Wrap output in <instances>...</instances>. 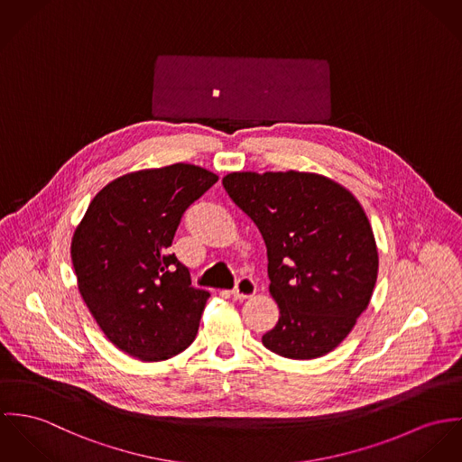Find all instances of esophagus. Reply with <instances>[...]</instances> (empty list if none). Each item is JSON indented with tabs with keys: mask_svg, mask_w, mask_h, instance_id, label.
Instances as JSON below:
<instances>
[{
	"mask_svg": "<svg viewBox=\"0 0 462 462\" xmlns=\"http://www.w3.org/2000/svg\"><path fill=\"white\" fill-rule=\"evenodd\" d=\"M256 292L255 280L252 276H241L237 282H236V287L232 291L234 298L236 300H248L252 298Z\"/></svg>",
	"mask_w": 462,
	"mask_h": 462,
	"instance_id": "obj_1",
	"label": "esophagus"
}]
</instances>
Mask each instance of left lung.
Masks as SVG:
<instances>
[{"label": "left lung", "instance_id": "8db88e82", "mask_svg": "<svg viewBox=\"0 0 462 462\" xmlns=\"http://www.w3.org/2000/svg\"><path fill=\"white\" fill-rule=\"evenodd\" d=\"M267 248L269 291L280 308L262 344L289 359L333 351L368 307L377 248L365 210L340 184L301 171H239L223 179Z\"/></svg>", "mask_w": 462, "mask_h": 462}]
</instances>
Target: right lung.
<instances>
[{
    "instance_id": "right-lung-1",
    "label": "right lung",
    "mask_w": 462,
    "mask_h": 462,
    "mask_svg": "<svg viewBox=\"0 0 462 462\" xmlns=\"http://www.w3.org/2000/svg\"><path fill=\"white\" fill-rule=\"evenodd\" d=\"M216 182L184 162L124 175L96 195L74 232L79 292L104 335L133 358H173L199 333L208 292L191 287L168 248L188 207Z\"/></svg>"
}]
</instances>
